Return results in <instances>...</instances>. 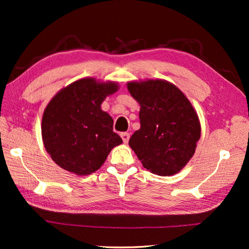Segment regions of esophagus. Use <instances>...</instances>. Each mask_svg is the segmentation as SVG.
I'll list each match as a JSON object with an SVG mask.
<instances>
[{
	"mask_svg": "<svg viewBox=\"0 0 249 249\" xmlns=\"http://www.w3.org/2000/svg\"><path fill=\"white\" fill-rule=\"evenodd\" d=\"M121 137H122V139H123V141L125 142V143H127L128 140H129L130 135H129V133H122Z\"/></svg>",
	"mask_w": 249,
	"mask_h": 249,
	"instance_id": "1",
	"label": "esophagus"
}]
</instances>
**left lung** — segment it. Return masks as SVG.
Returning a JSON list of instances; mask_svg holds the SVG:
<instances>
[{
	"mask_svg": "<svg viewBox=\"0 0 249 249\" xmlns=\"http://www.w3.org/2000/svg\"><path fill=\"white\" fill-rule=\"evenodd\" d=\"M127 89L140 104L141 126L130 137V147L152 173H178L195 154L200 139V122L192 104L163 80L128 82Z\"/></svg>",
	"mask_w": 249,
	"mask_h": 249,
	"instance_id": "1",
	"label": "left lung"
}]
</instances>
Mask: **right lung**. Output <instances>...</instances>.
<instances>
[{
  "mask_svg": "<svg viewBox=\"0 0 249 249\" xmlns=\"http://www.w3.org/2000/svg\"><path fill=\"white\" fill-rule=\"evenodd\" d=\"M118 91L114 82L80 79L63 89L47 106L41 122L46 151L61 168L78 176L102 167L110 151L121 144L113 120L100 109L108 95Z\"/></svg>",
  "mask_w": 249,
  "mask_h": 249,
  "instance_id": "1",
  "label": "right lung"
}]
</instances>
